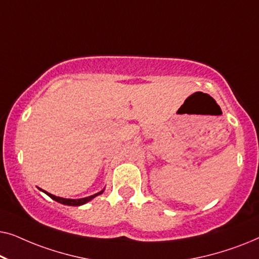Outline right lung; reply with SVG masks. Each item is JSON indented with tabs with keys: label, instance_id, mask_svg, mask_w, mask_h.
<instances>
[{
	"label": "right lung",
	"instance_id": "add662e5",
	"mask_svg": "<svg viewBox=\"0 0 259 259\" xmlns=\"http://www.w3.org/2000/svg\"><path fill=\"white\" fill-rule=\"evenodd\" d=\"M41 190V189H40ZM44 191V190H41ZM44 192L47 194V196H49L52 198V199H54L55 201H58V203L60 204H63V205H69V206H80V205H83L88 203V201L93 199V198H95L97 196H99V194H101L102 192H104V190L100 191V192L95 193L93 194V196H90V197H86V198H81V199H67V198H61V197H56L54 196V194H51L48 192H46V191H44Z\"/></svg>",
	"mask_w": 259,
	"mask_h": 259
}]
</instances>
